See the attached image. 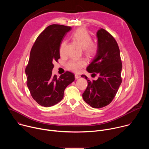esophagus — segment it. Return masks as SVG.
<instances>
[{"label":"esophagus","instance_id":"esophagus-1","mask_svg":"<svg viewBox=\"0 0 149 149\" xmlns=\"http://www.w3.org/2000/svg\"><path fill=\"white\" fill-rule=\"evenodd\" d=\"M75 77L76 79H78V78H79L81 77V75L79 74H75Z\"/></svg>","mask_w":149,"mask_h":149}]
</instances>
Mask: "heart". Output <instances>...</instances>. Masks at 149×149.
Here are the masks:
<instances>
[{
    "label": "heart",
    "instance_id": "heart-1",
    "mask_svg": "<svg viewBox=\"0 0 149 149\" xmlns=\"http://www.w3.org/2000/svg\"><path fill=\"white\" fill-rule=\"evenodd\" d=\"M71 38L85 49L88 55L94 56L96 54L97 50V46L92 43V38L86 29L84 28L78 29L72 33ZM66 45V40H64L61 42L59 48V53L62 55L65 53ZM86 61L84 59H73L67 63V68L72 71L78 72L86 66Z\"/></svg>",
    "mask_w": 149,
    "mask_h": 149
}]
</instances>
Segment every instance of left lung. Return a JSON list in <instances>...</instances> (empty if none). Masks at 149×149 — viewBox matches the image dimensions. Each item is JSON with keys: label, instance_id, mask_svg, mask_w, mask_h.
<instances>
[{"label": "left lung", "instance_id": "8db88e82", "mask_svg": "<svg viewBox=\"0 0 149 149\" xmlns=\"http://www.w3.org/2000/svg\"><path fill=\"white\" fill-rule=\"evenodd\" d=\"M97 50L87 71L98 74L97 80L87 79L88 86L82 98L93 108L100 109L109 105L116 96L121 84L122 63L116 40L107 31L100 28L97 32ZM95 72V73L93 72Z\"/></svg>", "mask_w": 149, "mask_h": 149}]
</instances>
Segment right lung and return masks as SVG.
<instances>
[{"mask_svg":"<svg viewBox=\"0 0 149 149\" xmlns=\"http://www.w3.org/2000/svg\"><path fill=\"white\" fill-rule=\"evenodd\" d=\"M71 29L61 25L48 26L38 36L31 49L25 70L27 86L34 100L44 107L61 101L65 89L75 80L74 74L69 71L58 78L52 75L53 62L60 58L61 44Z\"/></svg>","mask_w":149,"mask_h":149,"instance_id":"add662e5","label":"right lung"}]
</instances>
